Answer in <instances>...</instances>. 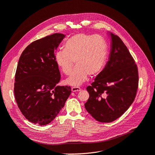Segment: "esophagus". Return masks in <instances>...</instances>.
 <instances>
[{
    "mask_svg": "<svg viewBox=\"0 0 155 155\" xmlns=\"http://www.w3.org/2000/svg\"><path fill=\"white\" fill-rule=\"evenodd\" d=\"M71 91L73 92H78V91H81V89L79 87H73L71 88Z\"/></svg>",
    "mask_w": 155,
    "mask_h": 155,
    "instance_id": "obj_1",
    "label": "esophagus"
}]
</instances>
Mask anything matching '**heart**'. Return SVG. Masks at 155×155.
I'll return each instance as SVG.
<instances>
[{
	"label": "heart",
	"mask_w": 155,
	"mask_h": 155,
	"mask_svg": "<svg viewBox=\"0 0 155 155\" xmlns=\"http://www.w3.org/2000/svg\"><path fill=\"white\" fill-rule=\"evenodd\" d=\"M64 48L55 54V61L62 71L70 75L74 61L77 66L66 82L80 85L89 76L98 74L104 68L107 55V45L100 36L89 35L84 33L74 34L64 43Z\"/></svg>",
	"instance_id": "b5f03b06"
}]
</instances>
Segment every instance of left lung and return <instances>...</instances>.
Wrapping results in <instances>:
<instances>
[{
    "label": "left lung",
    "instance_id": "obj_1",
    "mask_svg": "<svg viewBox=\"0 0 155 155\" xmlns=\"http://www.w3.org/2000/svg\"><path fill=\"white\" fill-rule=\"evenodd\" d=\"M111 51L105 68L87 87V111L96 121L110 123L121 116L134 102L139 85L137 64L119 36L110 33Z\"/></svg>",
    "mask_w": 155,
    "mask_h": 155
}]
</instances>
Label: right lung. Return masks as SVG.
Instances as JSON below:
<instances>
[{
  "label": "right lung",
  "instance_id": "right-lung-1",
  "mask_svg": "<svg viewBox=\"0 0 155 155\" xmlns=\"http://www.w3.org/2000/svg\"><path fill=\"white\" fill-rule=\"evenodd\" d=\"M65 36L55 33L34 41L23 51L14 84L16 104L30 122L50 123L71 93L70 86H57L61 80L55 53Z\"/></svg>",
  "mask_w": 155,
  "mask_h": 155
}]
</instances>
